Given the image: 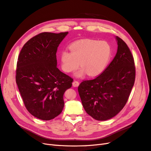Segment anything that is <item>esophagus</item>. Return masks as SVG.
<instances>
[{
    "instance_id": "esophagus-1",
    "label": "esophagus",
    "mask_w": 151,
    "mask_h": 151,
    "mask_svg": "<svg viewBox=\"0 0 151 151\" xmlns=\"http://www.w3.org/2000/svg\"><path fill=\"white\" fill-rule=\"evenodd\" d=\"M79 85V83L78 81H74L72 83V86H74V87H78Z\"/></svg>"
}]
</instances>
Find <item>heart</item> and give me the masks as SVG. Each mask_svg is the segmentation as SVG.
Wrapping results in <instances>:
<instances>
[{"label": "heart", "mask_w": 151, "mask_h": 151, "mask_svg": "<svg viewBox=\"0 0 151 151\" xmlns=\"http://www.w3.org/2000/svg\"><path fill=\"white\" fill-rule=\"evenodd\" d=\"M67 50L60 53L62 70L67 73L74 71L79 65L82 67L74 76L83 77L88 73L89 76H96L105 69L110 60L111 49L105 41L84 39L72 43Z\"/></svg>", "instance_id": "heart-1"}]
</instances>
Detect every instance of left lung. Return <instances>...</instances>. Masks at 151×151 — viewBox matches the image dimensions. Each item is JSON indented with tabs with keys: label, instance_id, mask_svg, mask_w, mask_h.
Masks as SVG:
<instances>
[{
	"label": "left lung",
	"instance_id": "left-lung-1",
	"mask_svg": "<svg viewBox=\"0 0 151 151\" xmlns=\"http://www.w3.org/2000/svg\"><path fill=\"white\" fill-rule=\"evenodd\" d=\"M118 49L115 58L101 74L84 81L78 87L83 106L94 119L105 121L124 107L135 78L134 60L127 44L115 36Z\"/></svg>",
	"mask_w": 151,
	"mask_h": 151
}]
</instances>
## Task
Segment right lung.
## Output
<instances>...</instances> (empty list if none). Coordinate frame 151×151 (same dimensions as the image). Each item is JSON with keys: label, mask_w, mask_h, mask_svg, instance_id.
<instances>
[{"label": "right lung", "mask_w": 151, "mask_h": 151, "mask_svg": "<svg viewBox=\"0 0 151 151\" xmlns=\"http://www.w3.org/2000/svg\"><path fill=\"white\" fill-rule=\"evenodd\" d=\"M68 32H45L30 39L21 49L16 80L25 106L32 115L50 120L64 106L63 94L73 79L57 67L56 53Z\"/></svg>", "instance_id": "obj_1"}]
</instances>
